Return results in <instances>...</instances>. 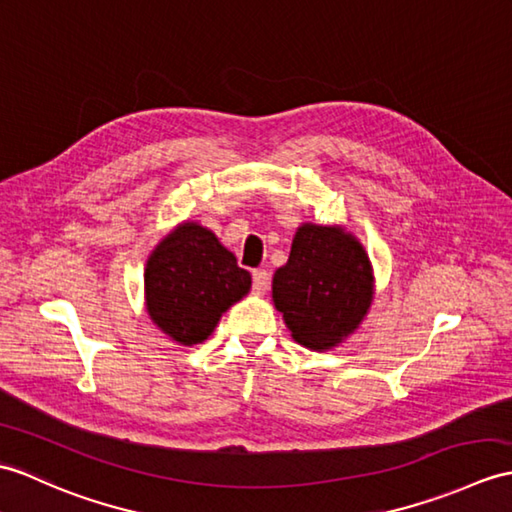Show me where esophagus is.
Listing matches in <instances>:
<instances>
[{
  "instance_id": "esophagus-1",
  "label": "esophagus",
  "mask_w": 512,
  "mask_h": 512,
  "mask_svg": "<svg viewBox=\"0 0 512 512\" xmlns=\"http://www.w3.org/2000/svg\"><path fill=\"white\" fill-rule=\"evenodd\" d=\"M268 283H270V279H268L266 270H255L253 272V290L257 294H264L268 290Z\"/></svg>"
}]
</instances>
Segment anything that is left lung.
Segmentation results:
<instances>
[{
    "instance_id": "left-lung-1",
    "label": "left lung",
    "mask_w": 512,
    "mask_h": 512,
    "mask_svg": "<svg viewBox=\"0 0 512 512\" xmlns=\"http://www.w3.org/2000/svg\"><path fill=\"white\" fill-rule=\"evenodd\" d=\"M373 299V264L358 237L342 224L303 222L272 277V303L294 342L314 351L338 347L358 331Z\"/></svg>"
}]
</instances>
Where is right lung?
I'll use <instances>...</instances> for the list:
<instances>
[{
  "label": "right lung",
  "mask_w": 512,
  "mask_h": 512,
  "mask_svg": "<svg viewBox=\"0 0 512 512\" xmlns=\"http://www.w3.org/2000/svg\"><path fill=\"white\" fill-rule=\"evenodd\" d=\"M251 272L218 235L185 220L152 248L144 268L146 312L163 336L183 347L205 342L222 314L251 292Z\"/></svg>",
  "instance_id": "1"
}]
</instances>
